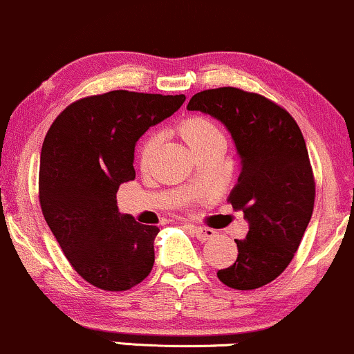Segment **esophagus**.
I'll return each instance as SVG.
<instances>
[{"label":"esophagus","instance_id":"34e87169","mask_svg":"<svg viewBox=\"0 0 354 354\" xmlns=\"http://www.w3.org/2000/svg\"><path fill=\"white\" fill-rule=\"evenodd\" d=\"M189 229L192 230L194 236L197 237L198 241H209L214 237V230L212 229H207V227H197V225H189Z\"/></svg>","mask_w":354,"mask_h":354}]
</instances>
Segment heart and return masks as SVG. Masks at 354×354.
Instances as JSON below:
<instances>
[{
	"label": "heart",
	"mask_w": 354,
	"mask_h": 354,
	"mask_svg": "<svg viewBox=\"0 0 354 354\" xmlns=\"http://www.w3.org/2000/svg\"><path fill=\"white\" fill-rule=\"evenodd\" d=\"M174 132L182 138V142L198 158L205 156V153L222 152L225 147V137L219 125L210 120L209 117H202V115H190V117L182 118L174 129ZM158 145H160V137L157 133H149L142 140L137 153L140 169L145 170L152 165Z\"/></svg>",
	"instance_id": "1"
}]
</instances>
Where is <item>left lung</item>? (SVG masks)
Wrapping results in <instances>:
<instances>
[{
  "mask_svg": "<svg viewBox=\"0 0 354 354\" xmlns=\"http://www.w3.org/2000/svg\"><path fill=\"white\" fill-rule=\"evenodd\" d=\"M187 110L222 122L241 157L229 202L244 212L249 232L236 239L237 259L217 277L239 291L263 288L291 263L313 216L315 177L303 133L283 106L234 86L198 91Z\"/></svg>",
  "mask_w": 354,
  "mask_h": 354,
  "instance_id": "1",
  "label": "left lung"
}]
</instances>
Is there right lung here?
Instances as JSON below:
<instances>
[{"mask_svg": "<svg viewBox=\"0 0 354 354\" xmlns=\"http://www.w3.org/2000/svg\"><path fill=\"white\" fill-rule=\"evenodd\" d=\"M185 95L113 90L66 106L39 157V205L73 269L105 291H127L152 271L157 225L118 212L117 190L133 180L135 144L177 112Z\"/></svg>", "mask_w": 354, "mask_h": 354, "instance_id": "obj_1", "label": "right lung"}]
</instances>
